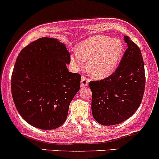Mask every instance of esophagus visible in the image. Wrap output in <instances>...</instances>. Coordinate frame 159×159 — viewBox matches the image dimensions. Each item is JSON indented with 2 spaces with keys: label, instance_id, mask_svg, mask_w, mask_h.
I'll return each instance as SVG.
<instances>
[{
  "label": "esophagus",
  "instance_id": "obj_1",
  "mask_svg": "<svg viewBox=\"0 0 159 159\" xmlns=\"http://www.w3.org/2000/svg\"><path fill=\"white\" fill-rule=\"evenodd\" d=\"M89 82V79H87L85 76H82L81 78V86L82 87H85L88 85V83Z\"/></svg>",
  "mask_w": 159,
  "mask_h": 159
}]
</instances>
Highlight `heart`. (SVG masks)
Wrapping results in <instances>:
<instances>
[{"mask_svg":"<svg viewBox=\"0 0 159 159\" xmlns=\"http://www.w3.org/2000/svg\"><path fill=\"white\" fill-rule=\"evenodd\" d=\"M123 51V43L119 39L94 36L79 44L71 62L75 69L80 70L84 66V61L89 60L87 66L89 74L96 79H105L114 73Z\"/></svg>","mask_w":159,"mask_h":159,"instance_id":"heart-1","label":"heart"}]
</instances>
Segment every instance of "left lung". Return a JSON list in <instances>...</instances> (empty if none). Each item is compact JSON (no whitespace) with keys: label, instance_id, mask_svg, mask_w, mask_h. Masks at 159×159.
<instances>
[{"label":"left lung","instance_id":"8db88e82","mask_svg":"<svg viewBox=\"0 0 159 159\" xmlns=\"http://www.w3.org/2000/svg\"><path fill=\"white\" fill-rule=\"evenodd\" d=\"M128 48L111 76L89 82L92 113L102 125L119 124L128 119L139 107L145 85L143 58L139 47L124 36Z\"/></svg>","mask_w":159,"mask_h":159}]
</instances>
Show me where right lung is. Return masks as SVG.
Segmentation results:
<instances>
[{
	"label": "right lung",
	"instance_id": "add662e5",
	"mask_svg": "<svg viewBox=\"0 0 159 159\" xmlns=\"http://www.w3.org/2000/svg\"><path fill=\"white\" fill-rule=\"evenodd\" d=\"M70 63L65 44L54 38L42 37L20 52L11 76V93L27 123L45 130L64 123L81 80L79 73L68 71Z\"/></svg>",
	"mask_w": 159,
	"mask_h": 159
}]
</instances>
